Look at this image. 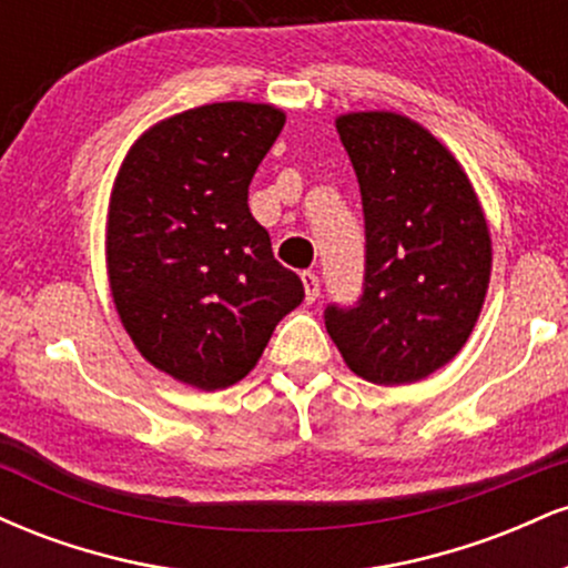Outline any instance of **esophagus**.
Returning <instances> with one entry per match:
<instances>
[{"label": "esophagus", "mask_w": 568, "mask_h": 568, "mask_svg": "<svg viewBox=\"0 0 568 568\" xmlns=\"http://www.w3.org/2000/svg\"><path fill=\"white\" fill-rule=\"evenodd\" d=\"M302 283L306 304H315L317 296H321V280H317L315 272H302Z\"/></svg>", "instance_id": "esophagus-1"}]
</instances>
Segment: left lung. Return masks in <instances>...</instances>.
<instances>
[{
    "label": "left lung",
    "instance_id": "left-lung-1",
    "mask_svg": "<svg viewBox=\"0 0 568 568\" xmlns=\"http://www.w3.org/2000/svg\"><path fill=\"white\" fill-rule=\"evenodd\" d=\"M366 216V285L357 306L325 310L352 374L414 384L467 344L491 280V232L465 168L397 112L336 116Z\"/></svg>",
    "mask_w": 568,
    "mask_h": 568
}]
</instances>
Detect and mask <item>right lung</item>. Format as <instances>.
Instances as JSON below:
<instances>
[{"label":"right lung","instance_id":"obj_1","mask_svg":"<svg viewBox=\"0 0 568 568\" xmlns=\"http://www.w3.org/2000/svg\"><path fill=\"white\" fill-rule=\"evenodd\" d=\"M283 125L272 103H205L143 130L116 171L106 213L116 315L143 361L194 389L243 379L304 302L247 207Z\"/></svg>","mask_w":568,"mask_h":568}]
</instances>
